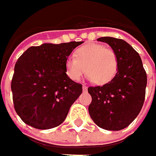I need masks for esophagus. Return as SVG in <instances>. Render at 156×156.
Masks as SVG:
<instances>
[{
    "label": "esophagus",
    "mask_w": 156,
    "mask_h": 156,
    "mask_svg": "<svg viewBox=\"0 0 156 156\" xmlns=\"http://www.w3.org/2000/svg\"><path fill=\"white\" fill-rule=\"evenodd\" d=\"M82 89H83V91H87V87H86V86H84V85H83V87H82Z\"/></svg>",
    "instance_id": "esophagus-1"
}]
</instances>
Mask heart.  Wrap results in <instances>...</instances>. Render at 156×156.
I'll return each mask as SVG.
<instances>
[{
    "instance_id": "1",
    "label": "heart",
    "mask_w": 156,
    "mask_h": 156,
    "mask_svg": "<svg viewBox=\"0 0 156 156\" xmlns=\"http://www.w3.org/2000/svg\"><path fill=\"white\" fill-rule=\"evenodd\" d=\"M119 68L115 51L97 43L81 46L75 52V57L66 59V74L72 81H79L87 71L89 80L99 85L112 81Z\"/></svg>"
}]
</instances>
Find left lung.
I'll return each instance as SVG.
<instances>
[{"label":"left lung","instance_id":"obj_1","mask_svg":"<svg viewBox=\"0 0 156 156\" xmlns=\"http://www.w3.org/2000/svg\"><path fill=\"white\" fill-rule=\"evenodd\" d=\"M97 41L108 43L115 51L119 68L112 81L87 88L92 97L88 112L100 128L122 130L135 120L143 106L147 74L139 54L128 42L108 36Z\"/></svg>","mask_w":156,"mask_h":156}]
</instances>
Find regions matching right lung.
<instances>
[{
	"mask_svg": "<svg viewBox=\"0 0 156 156\" xmlns=\"http://www.w3.org/2000/svg\"><path fill=\"white\" fill-rule=\"evenodd\" d=\"M83 41L30 47L19 57L11 81L14 107L24 122L38 129L61 125L82 92L69 79L65 62Z\"/></svg>",
	"mask_w": 156,
	"mask_h": 156,
	"instance_id": "right-lung-1",
	"label": "right lung"
}]
</instances>
